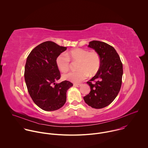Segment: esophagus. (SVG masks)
<instances>
[{
	"label": "esophagus",
	"mask_w": 148,
	"mask_h": 148,
	"mask_svg": "<svg viewBox=\"0 0 148 148\" xmlns=\"http://www.w3.org/2000/svg\"><path fill=\"white\" fill-rule=\"evenodd\" d=\"M81 85L82 84H73V86L75 87H80V86H81Z\"/></svg>",
	"instance_id": "34e87169"
}]
</instances>
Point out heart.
Returning <instances> with one entry per match:
<instances>
[{
  "label": "heart",
  "instance_id": "b5f03b06",
  "mask_svg": "<svg viewBox=\"0 0 148 148\" xmlns=\"http://www.w3.org/2000/svg\"><path fill=\"white\" fill-rule=\"evenodd\" d=\"M70 60L78 62L76 72H71L63 74L64 80L74 83H79L85 80L88 76L96 74L100 66V58L95 51H90L82 48L72 49L66 53L59 55L56 64L58 69L62 72L68 71Z\"/></svg>",
  "mask_w": 148,
  "mask_h": 148
}]
</instances>
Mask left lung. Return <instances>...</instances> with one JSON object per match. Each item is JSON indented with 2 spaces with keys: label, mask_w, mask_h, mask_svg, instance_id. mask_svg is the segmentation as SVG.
Masks as SVG:
<instances>
[{
  "label": "left lung",
  "mask_w": 148,
  "mask_h": 148,
  "mask_svg": "<svg viewBox=\"0 0 148 148\" xmlns=\"http://www.w3.org/2000/svg\"><path fill=\"white\" fill-rule=\"evenodd\" d=\"M88 47L99 55L100 66L87 84L90 93L84 97L85 103L96 109L109 106L117 97L122 84L123 64L115 49L106 42L97 40L90 42ZM95 81L93 84L92 81Z\"/></svg>",
  "instance_id": "left-lung-1"
}]
</instances>
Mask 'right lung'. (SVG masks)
Wrapping results in <instances>:
<instances>
[{
	"label": "right lung",
	"mask_w": 148,
	"mask_h": 148,
	"mask_svg": "<svg viewBox=\"0 0 148 148\" xmlns=\"http://www.w3.org/2000/svg\"><path fill=\"white\" fill-rule=\"evenodd\" d=\"M66 49L55 42L47 41L36 46L27 57L24 79L33 101L45 111L56 110L64 105L67 90L73 86L68 81L56 83L60 78L57 57Z\"/></svg>",
	"instance_id": "right-lung-1"
}]
</instances>
